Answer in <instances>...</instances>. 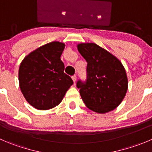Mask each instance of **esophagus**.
I'll return each mask as SVG.
<instances>
[{
	"mask_svg": "<svg viewBox=\"0 0 152 152\" xmlns=\"http://www.w3.org/2000/svg\"><path fill=\"white\" fill-rule=\"evenodd\" d=\"M72 80H73L74 83H75V81H76V80H77V76H76V75H73V76L72 77Z\"/></svg>",
	"mask_w": 152,
	"mask_h": 152,
	"instance_id": "esophagus-1",
	"label": "esophagus"
}]
</instances>
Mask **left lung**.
I'll return each mask as SVG.
<instances>
[{
	"label": "left lung",
	"instance_id": "8db88e82",
	"mask_svg": "<svg viewBox=\"0 0 152 152\" xmlns=\"http://www.w3.org/2000/svg\"><path fill=\"white\" fill-rule=\"evenodd\" d=\"M87 62L86 78L79 79L76 86L86 106L91 110L105 113L120 104L128 90L125 68L113 54L94 43L77 45Z\"/></svg>",
	"mask_w": 152,
	"mask_h": 152
}]
</instances>
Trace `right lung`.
<instances>
[{"label":"right lung","mask_w":152,"mask_h":152,"mask_svg":"<svg viewBox=\"0 0 152 152\" xmlns=\"http://www.w3.org/2000/svg\"><path fill=\"white\" fill-rule=\"evenodd\" d=\"M65 45L52 42L31 52L21 62L18 71L20 89L30 105L48 110L58 105L73 84L64 73L60 57Z\"/></svg>","instance_id":"right-lung-1"}]
</instances>
